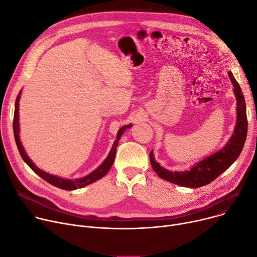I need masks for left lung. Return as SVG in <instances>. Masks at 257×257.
Wrapping results in <instances>:
<instances>
[{
  "label": "left lung",
  "mask_w": 257,
  "mask_h": 257,
  "mask_svg": "<svg viewBox=\"0 0 257 257\" xmlns=\"http://www.w3.org/2000/svg\"><path fill=\"white\" fill-rule=\"evenodd\" d=\"M229 78L233 84V91L236 97V125L231 138L221 150L212 155L210 157L197 163V165L189 171L171 172L161 167V165L155 161L153 152H150V164L155 172L163 179L168 182L188 188H200L208 185L215 180L225 170H227L234 161L238 158L240 152L244 147L247 132L248 121L246 113V102L245 98L238 83L234 79L231 71H228Z\"/></svg>",
  "instance_id": "8db88e82"
}]
</instances>
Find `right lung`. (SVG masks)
Instances as JSON below:
<instances>
[{"instance_id":"right-lung-1","label":"right lung","mask_w":257,"mask_h":257,"mask_svg":"<svg viewBox=\"0 0 257 257\" xmlns=\"http://www.w3.org/2000/svg\"><path fill=\"white\" fill-rule=\"evenodd\" d=\"M20 95H21V92L19 94V96L17 97V100H15V109H14V117H13V133H14V138H15V142H17V145H18V148H19V152L23 158V160L28 164V166L30 168H31L36 174H38L41 178H43L44 180H47V182L57 188H60V189H63V190H75V189H80V188H83L85 186H88L90 184H92L94 182H96V180H98L99 178L103 177L105 174L108 173V171L110 170V168L112 167V165L114 163V160H115V154H116V147L118 145V141L120 139V137H121V135L123 134V132L131 127L132 125L128 124V125H124L122 126L121 128H120L117 133V138L112 146V149L111 152L108 156V158L104 160V162L99 166V167L94 170L92 173H90L89 175L83 177V178H80V179H74V180H71V179H64V178H61V177H58V176H55V175H51L47 172H44L42 170H40L39 168H37L36 166L33 164V162L29 159V157L27 156V154L25 153V149L21 143V140H20V126H19V100H20Z\"/></svg>"}]
</instances>
